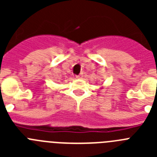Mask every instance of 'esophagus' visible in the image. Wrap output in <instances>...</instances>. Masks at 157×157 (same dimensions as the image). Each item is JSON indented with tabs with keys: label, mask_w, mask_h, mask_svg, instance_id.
<instances>
[{
	"label": "esophagus",
	"mask_w": 157,
	"mask_h": 157,
	"mask_svg": "<svg viewBox=\"0 0 157 157\" xmlns=\"http://www.w3.org/2000/svg\"><path fill=\"white\" fill-rule=\"evenodd\" d=\"M82 76H83L82 73H80L79 75H76V78H82Z\"/></svg>",
	"instance_id": "obj_1"
}]
</instances>
